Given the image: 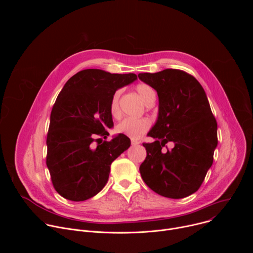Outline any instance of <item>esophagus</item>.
I'll use <instances>...</instances> for the list:
<instances>
[{
  "mask_svg": "<svg viewBox=\"0 0 253 253\" xmlns=\"http://www.w3.org/2000/svg\"><path fill=\"white\" fill-rule=\"evenodd\" d=\"M131 144H132L133 146H136V145H139L140 142H139L138 140H134V139H132V140H131Z\"/></svg>",
  "mask_w": 253,
  "mask_h": 253,
  "instance_id": "esophagus-1",
  "label": "esophagus"
}]
</instances>
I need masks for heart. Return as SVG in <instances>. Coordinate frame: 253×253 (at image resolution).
<instances>
[{"label":"heart","mask_w":253,"mask_h":253,"mask_svg":"<svg viewBox=\"0 0 253 253\" xmlns=\"http://www.w3.org/2000/svg\"><path fill=\"white\" fill-rule=\"evenodd\" d=\"M136 90L142 101L145 104H147L152 98L155 97L154 90L146 84L137 85ZM120 94L121 90H117L113 93L109 106L110 114L115 119H118L121 116V109L119 105ZM150 127L151 122L147 118H126L116 126L115 130L118 134H123L130 139L137 140L145 134L150 129Z\"/></svg>","instance_id":"obj_1"}]
</instances>
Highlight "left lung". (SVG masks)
<instances>
[{"label":"left lung","mask_w":253,"mask_h":253,"mask_svg":"<svg viewBox=\"0 0 253 253\" xmlns=\"http://www.w3.org/2000/svg\"><path fill=\"white\" fill-rule=\"evenodd\" d=\"M139 79L156 90L158 119L143 143L147 156L140 165L143 181L157 194L179 199L196 192L213 163L217 122L200 83L182 70L140 73ZM171 140L174 147L164 151Z\"/></svg>","instance_id":"8db88e82"}]
</instances>
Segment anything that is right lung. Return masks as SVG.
Instances as JSON below:
<instances>
[{
  "mask_svg": "<svg viewBox=\"0 0 253 253\" xmlns=\"http://www.w3.org/2000/svg\"><path fill=\"white\" fill-rule=\"evenodd\" d=\"M137 79L136 74H111L86 69L64 85L52 108L47 135L46 164L55 190L72 201H84L99 193L109 178L111 163L130 147L113 127L109 106L113 93Z\"/></svg>",
  "mask_w": 253,
  "mask_h": 253,
  "instance_id": "obj_1",
  "label": "right lung"
}]
</instances>
